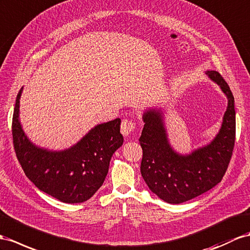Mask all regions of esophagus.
Here are the masks:
<instances>
[{
  "mask_svg": "<svg viewBox=\"0 0 250 250\" xmlns=\"http://www.w3.org/2000/svg\"><path fill=\"white\" fill-rule=\"evenodd\" d=\"M134 130H135V123H134V121L127 118L123 120V123H121L120 125V131L125 136H129L130 134L134 132Z\"/></svg>",
  "mask_w": 250,
  "mask_h": 250,
  "instance_id": "1",
  "label": "esophagus"
}]
</instances>
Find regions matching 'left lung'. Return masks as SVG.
Returning <instances> with one entry per match:
<instances>
[{
    "label": "left lung",
    "instance_id": "8db88e82",
    "mask_svg": "<svg viewBox=\"0 0 250 250\" xmlns=\"http://www.w3.org/2000/svg\"><path fill=\"white\" fill-rule=\"evenodd\" d=\"M228 98L222 127L213 142L192 154L178 155L167 140L162 114L148 111L139 137L143 148L140 172L150 190L163 201L181 204L201 195L219 184L226 173L235 142L234 98L220 73L208 70Z\"/></svg>",
    "mask_w": 250,
    "mask_h": 250
}]
</instances>
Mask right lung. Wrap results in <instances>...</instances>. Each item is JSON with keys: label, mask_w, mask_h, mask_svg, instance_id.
<instances>
[{"label": "right lung", "mask_w": 250, "mask_h": 250, "mask_svg": "<svg viewBox=\"0 0 250 250\" xmlns=\"http://www.w3.org/2000/svg\"><path fill=\"white\" fill-rule=\"evenodd\" d=\"M22 88L12 116V140L19 163L29 181L63 203H82L104 184L111 157L124 143L119 118L95 126L68 150L52 152L34 146L19 120Z\"/></svg>", "instance_id": "1"}]
</instances>
